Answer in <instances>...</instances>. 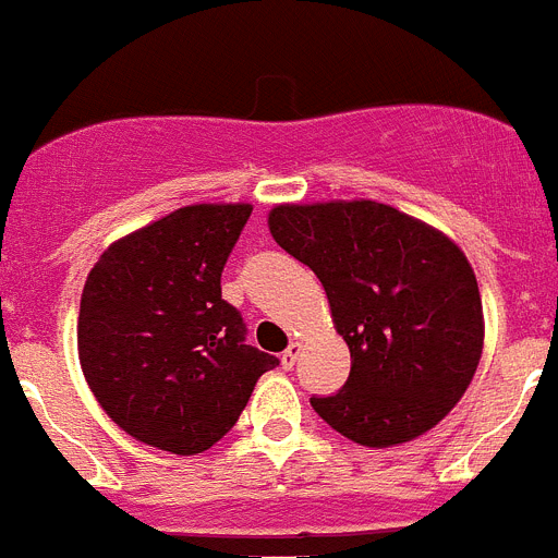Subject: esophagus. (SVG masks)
Returning <instances> with one entry per match:
<instances>
[{
    "label": "esophagus",
    "instance_id": "obj_1",
    "mask_svg": "<svg viewBox=\"0 0 558 558\" xmlns=\"http://www.w3.org/2000/svg\"><path fill=\"white\" fill-rule=\"evenodd\" d=\"M301 343H289V349L283 351V357H280V363H283V368H294V363H298V357H301Z\"/></svg>",
    "mask_w": 558,
    "mask_h": 558
}]
</instances>
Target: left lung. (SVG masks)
<instances>
[{"label": "left lung", "mask_w": 558, "mask_h": 558, "mask_svg": "<svg viewBox=\"0 0 558 558\" xmlns=\"http://www.w3.org/2000/svg\"><path fill=\"white\" fill-rule=\"evenodd\" d=\"M269 229L320 278L351 351L345 386L312 397L323 423L368 448L434 428L482 354L480 287L460 246L377 201L283 204Z\"/></svg>", "instance_id": "8db88e82"}]
</instances>
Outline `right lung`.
Segmentation results:
<instances>
[{"mask_svg": "<svg viewBox=\"0 0 558 558\" xmlns=\"http://www.w3.org/2000/svg\"><path fill=\"white\" fill-rule=\"evenodd\" d=\"M250 204H195L112 243L87 275L78 360L116 425L147 446L201 453L238 423L280 363L246 343L221 271Z\"/></svg>", "mask_w": 558, "mask_h": 558, "instance_id": "obj_1", "label": "right lung"}]
</instances>
